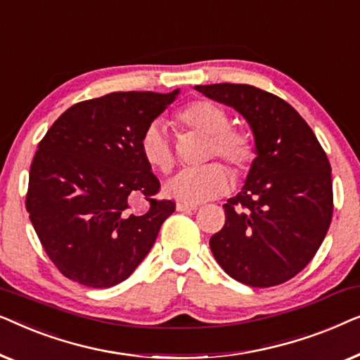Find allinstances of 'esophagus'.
Here are the masks:
<instances>
[{
  "label": "esophagus",
  "mask_w": 360,
  "mask_h": 360,
  "mask_svg": "<svg viewBox=\"0 0 360 360\" xmlns=\"http://www.w3.org/2000/svg\"><path fill=\"white\" fill-rule=\"evenodd\" d=\"M198 205L193 203H176V211H196Z\"/></svg>",
  "instance_id": "esophagus-1"
}]
</instances>
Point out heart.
Masks as SVG:
<instances>
[{
    "label": "heart",
    "instance_id": "1",
    "mask_svg": "<svg viewBox=\"0 0 360 360\" xmlns=\"http://www.w3.org/2000/svg\"><path fill=\"white\" fill-rule=\"evenodd\" d=\"M176 126L208 137L201 159H223L236 176H244L254 164L257 149L252 132L245 127L231 126V116L223 106L210 100L186 103L174 115ZM141 154L152 169L169 175L175 169L176 157L169 134L159 122H152L142 132ZM231 186V175L218 162H210L180 172L167 190L175 198L200 203L224 195Z\"/></svg>",
    "mask_w": 360,
    "mask_h": 360
}]
</instances>
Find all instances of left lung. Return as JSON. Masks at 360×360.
I'll return each mask as SVG.
<instances>
[{
    "mask_svg": "<svg viewBox=\"0 0 360 360\" xmlns=\"http://www.w3.org/2000/svg\"><path fill=\"white\" fill-rule=\"evenodd\" d=\"M252 127L255 157L243 190L223 205L211 236L214 259L249 287L280 285L309 264L333 218L331 165L307 121L287 101L252 85H196Z\"/></svg>",
    "mask_w": 360,
    "mask_h": 360,
    "instance_id": "left-lung-1",
    "label": "left lung"
}]
</instances>
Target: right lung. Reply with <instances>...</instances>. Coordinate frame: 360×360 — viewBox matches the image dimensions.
Instances as JSON below:
<instances>
[{
	"mask_svg": "<svg viewBox=\"0 0 360 360\" xmlns=\"http://www.w3.org/2000/svg\"><path fill=\"white\" fill-rule=\"evenodd\" d=\"M172 93L115 91L68 108L39 142L26 210L44 250L62 275L91 288L124 282L175 211L157 200L160 181L141 154L150 122ZM144 198V214L131 208Z\"/></svg>",
	"mask_w": 360,
	"mask_h": 360,
	"instance_id": "1",
	"label": "right lung"
}]
</instances>
